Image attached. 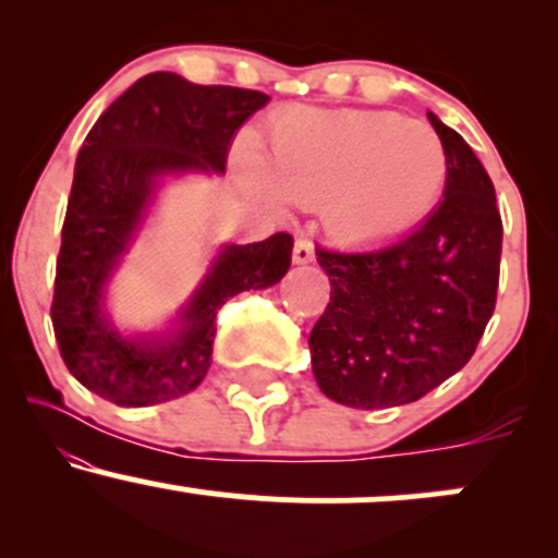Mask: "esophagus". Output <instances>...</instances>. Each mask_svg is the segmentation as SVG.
I'll list each match as a JSON object with an SVG mask.
<instances>
[{
	"label": "esophagus",
	"mask_w": 558,
	"mask_h": 558,
	"mask_svg": "<svg viewBox=\"0 0 558 558\" xmlns=\"http://www.w3.org/2000/svg\"><path fill=\"white\" fill-rule=\"evenodd\" d=\"M312 259H315V243L306 239V235H301V239L293 243V262H296V265H306V262Z\"/></svg>",
	"instance_id": "esophagus-1"
}]
</instances>
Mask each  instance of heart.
I'll list each match as a JSON object with an SVG mask.
<instances>
[{
    "instance_id": "1",
    "label": "heart",
    "mask_w": 558,
    "mask_h": 558,
    "mask_svg": "<svg viewBox=\"0 0 558 558\" xmlns=\"http://www.w3.org/2000/svg\"><path fill=\"white\" fill-rule=\"evenodd\" d=\"M446 175V149L430 125L296 107L275 120L262 185L270 202L319 207L332 239L377 243L420 226Z\"/></svg>"
}]
</instances>
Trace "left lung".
Here are the masks:
<instances>
[{
  "label": "left lung",
  "instance_id": "left-lung-1",
  "mask_svg": "<svg viewBox=\"0 0 558 558\" xmlns=\"http://www.w3.org/2000/svg\"><path fill=\"white\" fill-rule=\"evenodd\" d=\"M446 149L444 202L417 230L364 252L317 248L330 304L310 336L319 390L354 409L417 401L475 354L496 310L504 226L496 189L457 131L430 112Z\"/></svg>",
  "mask_w": 558,
  "mask_h": 558
}]
</instances>
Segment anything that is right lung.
<instances>
[{"label": "right lung", "mask_w": 558, "mask_h": 558, "mask_svg": "<svg viewBox=\"0 0 558 558\" xmlns=\"http://www.w3.org/2000/svg\"><path fill=\"white\" fill-rule=\"evenodd\" d=\"M270 96L149 73L96 120L70 189L57 257L52 325L78 383L118 407L191 393L213 362L217 310L241 291L275 286L291 267L293 235L228 246L183 312L175 336L131 341L107 325L101 293L136 233L159 175L226 170L230 141Z\"/></svg>", "instance_id": "right-lung-1"}]
</instances>
